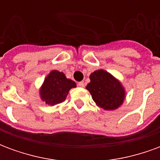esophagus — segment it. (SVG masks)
I'll return each mask as SVG.
<instances>
[{
	"mask_svg": "<svg viewBox=\"0 0 160 160\" xmlns=\"http://www.w3.org/2000/svg\"><path fill=\"white\" fill-rule=\"evenodd\" d=\"M78 86L80 87H85V82H84V81H80V82L78 83Z\"/></svg>",
	"mask_w": 160,
	"mask_h": 160,
	"instance_id": "1",
	"label": "esophagus"
}]
</instances>
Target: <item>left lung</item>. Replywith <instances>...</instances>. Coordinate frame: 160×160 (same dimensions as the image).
<instances>
[{"mask_svg": "<svg viewBox=\"0 0 160 160\" xmlns=\"http://www.w3.org/2000/svg\"><path fill=\"white\" fill-rule=\"evenodd\" d=\"M90 80L87 89L99 107L105 111H113L123 103L124 88L111 73L104 70H97L91 73Z\"/></svg>", "mask_w": 160, "mask_h": 160, "instance_id": "left-lung-1", "label": "left lung"}]
</instances>
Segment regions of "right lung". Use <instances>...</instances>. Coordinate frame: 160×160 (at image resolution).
I'll return each mask as SVG.
<instances>
[{"mask_svg": "<svg viewBox=\"0 0 160 160\" xmlns=\"http://www.w3.org/2000/svg\"><path fill=\"white\" fill-rule=\"evenodd\" d=\"M76 87L73 80L67 79L62 72L53 70L43 81L40 97L46 104L55 105L65 100L71 88Z\"/></svg>", "mask_w": 160, "mask_h": 160, "instance_id": "add662e5", "label": "right lung"}]
</instances>
